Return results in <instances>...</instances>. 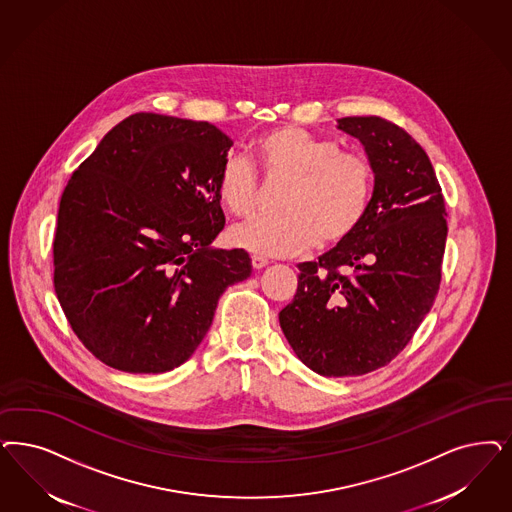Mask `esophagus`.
<instances>
[{
	"label": "esophagus",
	"mask_w": 512,
	"mask_h": 512,
	"mask_svg": "<svg viewBox=\"0 0 512 512\" xmlns=\"http://www.w3.org/2000/svg\"><path fill=\"white\" fill-rule=\"evenodd\" d=\"M251 265H253L255 270H261V268H265V266L268 265V259L259 257V255H253V257H251Z\"/></svg>",
	"instance_id": "obj_1"
}]
</instances>
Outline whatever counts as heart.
<instances>
[{
    "label": "heart",
    "instance_id": "obj_1",
    "mask_svg": "<svg viewBox=\"0 0 512 512\" xmlns=\"http://www.w3.org/2000/svg\"><path fill=\"white\" fill-rule=\"evenodd\" d=\"M255 151L268 176L289 177L280 200L283 213L236 225L230 230L234 246L255 255L293 257L316 244H340L361 225L374 179L367 157L342 153L336 141L293 124L266 132ZM217 193L227 212L249 217L259 200L253 166L244 157H229Z\"/></svg>",
    "mask_w": 512,
    "mask_h": 512
}]
</instances>
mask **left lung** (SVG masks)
<instances>
[{
	"mask_svg": "<svg viewBox=\"0 0 512 512\" xmlns=\"http://www.w3.org/2000/svg\"><path fill=\"white\" fill-rule=\"evenodd\" d=\"M374 174L361 225L318 263H300L280 327L300 361L321 376H359L403 352L441 283L446 208L422 145L380 117H342Z\"/></svg>",
	"mask_w": 512,
	"mask_h": 512,
	"instance_id": "1",
	"label": "left lung"
}]
</instances>
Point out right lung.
<instances>
[{"instance_id":"add662e5","label":"right lung","mask_w":512,"mask_h":512,"mask_svg":"<svg viewBox=\"0 0 512 512\" xmlns=\"http://www.w3.org/2000/svg\"><path fill=\"white\" fill-rule=\"evenodd\" d=\"M232 140L217 126L136 113L71 176L54 234V291L73 333L132 374L183 365L223 291L251 276L244 249L212 246Z\"/></svg>"}]
</instances>
